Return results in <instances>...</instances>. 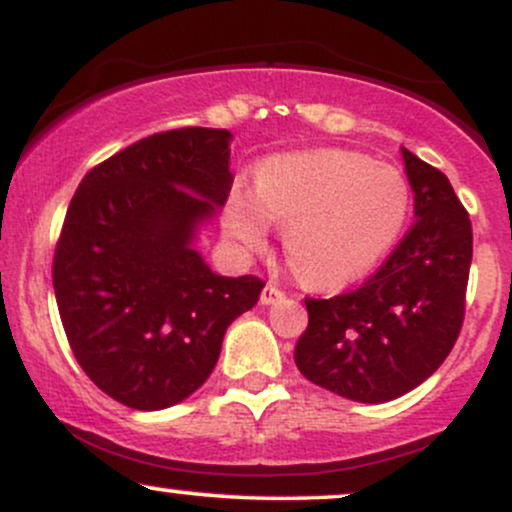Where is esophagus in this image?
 Returning a JSON list of instances; mask_svg holds the SVG:
<instances>
[{
    "instance_id": "34e87169",
    "label": "esophagus",
    "mask_w": 512,
    "mask_h": 512,
    "mask_svg": "<svg viewBox=\"0 0 512 512\" xmlns=\"http://www.w3.org/2000/svg\"><path fill=\"white\" fill-rule=\"evenodd\" d=\"M286 293L279 289V286L276 284H272V281H269L267 286H264L262 289V296H260V301L264 303V305H269V303H276V301H281V298H284Z\"/></svg>"
}]
</instances>
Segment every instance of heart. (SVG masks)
Segmentation results:
<instances>
[{
  "mask_svg": "<svg viewBox=\"0 0 512 512\" xmlns=\"http://www.w3.org/2000/svg\"><path fill=\"white\" fill-rule=\"evenodd\" d=\"M411 209L409 182L392 166L344 149L303 151L264 161L255 192L233 195L223 228L245 250H260L269 223L291 267L330 289L368 274L402 236Z\"/></svg>",
  "mask_w": 512,
  "mask_h": 512,
  "instance_id": "obj_1",
  "label": "heart"
}]
</instances>
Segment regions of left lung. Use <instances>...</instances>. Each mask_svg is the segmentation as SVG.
<instances>
[{"instance_id":"1","label":"left lung","mask_w":512,"mask_h":512,"mask_svg":"<svg viewBox=\"0 0 512 512\" xmlns=\"http://www.w3.org/2000/svg\"><path fill=\"white\" fill-rule=\"evenodd\" d=\"M414 216L407 236L354 291L305 298L296 366L310 383L366 404L414 390L460 337L472 221L450 180L402 149Z\"/></svg>"}]
</instances>
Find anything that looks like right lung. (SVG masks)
Instances as JSON below:
<instances>
[{
  "instance_id": "1",
  "label": "right lung",
  "mask_w": 512,
  "mask_h": 512,
  "mask_svg": "<svg viewBox=\"0 0 512 512\" xmlns=\"http://www.w3.org/2000/svg\"><path fill=\"white\" fill-rule=\"evenodd\" d=\"M228 129L151 134L93 166L74 192L52 286L74 358L98 390L139 411L190 397L260 276H219L192 250L231 192Z\"/></svg>"
}]
</instances>
